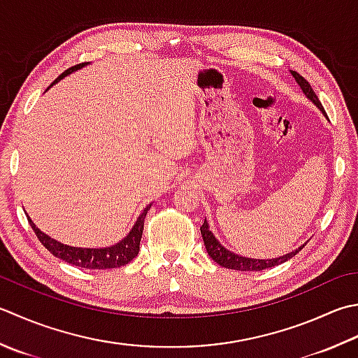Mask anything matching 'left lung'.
<instances>
[{"label": "left lung", "instance_id": "1", "mask_svg": "<svg viewBox=\"0 0 358 358\" xmlns=\"http://www.w3.org/2000/svg\"><path fill=\"white\" fill-rule=\"evenodd\" d=\"M292 74L296 79V82L299 83V87L303 88L306 96L309 97L312 102L317 103L321 110H323V105H321L318 96L315 94V91L310 87V83L307 82L303 76H299L296 71H292ZM200 231H201V237H203V242H205L208 255L213 257V261H215L217 264L222 265V267L231 268V270L261 271V270H265V268H271V267H275V265H279V264H282L285 261H289V259H292L293 256L299 253V251L304 248V245H303V247H299L298 250L292 251V253H289V255L276 257V259H267V261H265V259H250V257H242L239 255H234V253H231V251H228L227 248H223L222 243L217 241L214 234L211 233V231H209L206 219H205V222H203V225L200 227Z\"/></svg>", "mask_w": 358, "mask_h": 358}]
</instances>
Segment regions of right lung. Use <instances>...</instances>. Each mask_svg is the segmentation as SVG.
<instances>
[{
	"mask_svg": "<svg viewBox=\"0 0 358 358\" xmlns=\"http://www.w3.org/2000/svg\"><path fill=\"white\" fill-rule=\"evenodd\" d=\"M87 63H79V65L68 68L65 73H62L57 79H55L51 87L55 82H59L63 77L74 73L76 69H79L82 66H85ZM152 205L147 206L144 209V213L138 217V220L135 225H133L131 231L129 236L122 239L119 243L113 245L110 248H76V247H68V245H63L57 241H54L52 237L46 236L45 233L35 227V223L29 219L27 215V220H29V225L32 227L35 236L38 237V241L41 245L49 251V253L54 255L55 257L62 259L71 265H76V267H82V268H90V270H103V268H116V267H122V265L129 264L133 257H136L138 251H139V242H141L143 237V229H144V219L145 214L149 211Z\"/></svg>",
	"mask_w": 358,
	"mask_h": 358,
	"instance_id": "right-lung-1",
	"label": "right lung"
}]
</instances>
